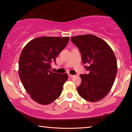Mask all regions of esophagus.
<instances>
[{
	"mask_svg": "<svg viewBox=\"0 0 132 132\" xmlns=\"http://www.w3.org/2000/svg\"><path fill=\"white\" fill-rule=\"evenodd\" d=\"M68 76H69L70 78H73L75 76V75H71V74H68Z\"/></svg>",
	"mask_w": 132,
	"mask_h": 132,
	"instance_id": "1",
	"label": "esophagus"
}]
</instances>
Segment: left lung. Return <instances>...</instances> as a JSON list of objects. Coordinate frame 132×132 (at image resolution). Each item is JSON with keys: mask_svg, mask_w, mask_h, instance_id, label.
I'll use <instances>...</instances> for the list:
<instances>
[{"mask_svg": "<svg viewBox=\"0 0 132 132\" xmlns=\"http://www.w3.org/2000/svg\"><path fill=\"white\" fill-rule=\"evenodd\" d=\"M70 40L81 54L82 63L89 73L80 75L82 81L77 88L79 95L86 101L96 102L107 95L117 72L113 51L105 41L95 35L72 37Z\"/></svg>", "mask_w": 132, "mask_h": 132, "instance_id": "8db88e82", "label": "left lung"}]
</instances>
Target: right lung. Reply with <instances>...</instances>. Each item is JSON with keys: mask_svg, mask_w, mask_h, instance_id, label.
<instances>
[{"mask_svg": "<svg viewBox=\"0 0 132 132\" xmlns=\"http://www.w3.org/2000/svg\"><path fill=\"white\" fill-rule=\"evenodd\" d=\"M69 41V37H41L24 47L19 59V75L25 90L37 103L47 105L60 97L67 73L50 71L51 63Z\"/></svg>", "mask_w": 132, "mask_h": 132, "instance_id": "add662e5", "label": "right lung"}]
</instances>
